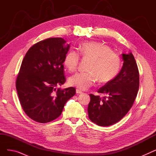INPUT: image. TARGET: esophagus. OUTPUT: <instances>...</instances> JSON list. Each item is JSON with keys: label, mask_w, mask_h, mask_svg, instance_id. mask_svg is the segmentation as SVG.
Segmentation results:
<instances>
[{"label": "esophagus", "mask_w": 156, "mask_h": 156, "mask_svg": "<svg viewBox=\"0 0 156 156\" xmlns=\"http://www.w3.org/2000/svg\"><path fill=\"white\" fill-rule=\"evenodd\" d=\"M76 93L78 94H82L83 92H81V90H80L79 89H76Z\"/></svg>", "instance_id": "34e87169"}]
</instances>
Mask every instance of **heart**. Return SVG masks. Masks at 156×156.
<instances>
[{"instance_id":"b5f03b06","label":"heart","mask_w":156,"mask_h":156,"mask_svg":"<svg viewBox=\"0 0 156 156\" xmlns=\"http://www.w3.org/2000/svg\"><path fill=\"white\" fill-rule=\"evenodd\" d=\"M80 54L85 58L92 59L88 72H78L69 78V83L80 90L92 87L98 79L101 83H107L116 77L121 67L119 55L107 45L97 42H87L81 45ZM80 55L70 51L65 55L64 64L71 71L76 69Z\"/></svg>"}]
</instances>
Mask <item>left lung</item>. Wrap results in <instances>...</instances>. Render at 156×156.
Listing matches in <instances>:
<instances>
[{
  "label": "left lung",
  "instance_id": "obj_1",
  "mask_svg": "<svg viewBox=\"0 0 156 156\" xmlns=\"http://www.w3.org/2000/svg\"><path fill=\"white\" fill-rule=\"evenodd\" d=\"M123 65L118 75L100 88L98 93L90 94L89 119L101 126L114 125L123 118L132 107L139 88V72L132 53L122 54Z\"/></svg>",
  "mask_w": 156,
  "mask_h": 156
}]
</instances>
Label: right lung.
<instances>
[{
	"mask_svg": "<svg viewBox=\"0 0 156 156\" xmlns=\"http://www.w3.org/2000/svg\"><path fill=\"white\" fill-rule=\"evenodd\" d=\"M69 44L62 38H50L30 48L22 61L16 87L27 116L40 123L58 118L66 102L76 94L74 87L56 89L64 84V59Z\"/></svg>",
	"mask_w": 156,
	"mask_h": 156,
	"instance_id": "obj_1",
	"label": "right lung"
}]
</instances>
